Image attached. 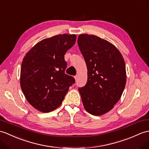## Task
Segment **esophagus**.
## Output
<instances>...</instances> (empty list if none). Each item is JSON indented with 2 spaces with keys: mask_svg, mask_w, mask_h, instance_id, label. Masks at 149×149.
Returning a JSON list of instances; mask_svg holds the SVG:
<instances>
[{
  "mask_svg": "<svg viewBox=\"0 0 149 149\" xmlns=\"http://www.w3.org/2000/svg\"><path fill=\"white\" fill-rule=\"evenodd\" d=\"M74 79H75V81H77V79H78V76H77V75L75 76V77H74Z\"/></svg>",
  "mask_w": 149,
  "mask_h": 149,
  "instance_id": "34e87169",
  "label": "esophagus"
}]
</instances>
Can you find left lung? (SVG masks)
<instances>
[{
    "instance_id": "obj_1",
    "label": "left lung",
    "mask_w": 149,
    "mask_h": 149,
    "mask_svg": "<svg viewBox=\"0 0 149 149\" xmlns=\"http://www.w3.org/2000/svg\"><path fill=\"white\" fill-rule=\"evenodd\" d=\"M77 43L88 69L87 83L79 88L83 106L92 115H103L121 97L126 82L125 62L114 45L98 36L81 34Z\"/></svg>"
}]
</instances>
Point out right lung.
Returning <instances> with one entry per match:
<instances>
[{
	"mask_svg": "<svg viewBox=\"0 0 149 149\" xmlns=\"http://www.w3.org/2000/svg\"><path fill=\"white\" fill-rule=\"evenodd\" d=\"M75 34H60L43 39L26 54L22 63L20 86L26 100L42 112L60 106L75 79L65 74L64 55L74 46Z\"/></svg>",
	"mask_w": 149,
	"mask_h": 149,
	"instance_id": "1",
	"label": "right lung"
}]
</instances>
